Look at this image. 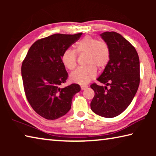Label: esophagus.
I'll return each instance as SVG.
<instances>
[{
	"label": "esophagus",
	"mask_w": 156,
	"mask_h": 156,
	"mask_svg": "<svg viewBox=\"0 0 156 156\" xmlns=\"http://www.w3.org/2000/svg\"><path fill=\"white\" fill-rule=\"evenodd\" d=\"M80 88L82 90H84V89H86L87 88H88V86L87 85H81Z\"/></svg>",
	"instance_id": "esophagus-1"
}]
</instances>
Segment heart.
Here are the masks:
<instances>
[{
	"instance_id": "heart-1",
	"label": "heart",
	"mask_w": 156,
	"mask_h": 156,
	"mask_svg": "<svg viewBox=\"0 0 156 156\" xmlns=\"http://www.w3.org/2000/svg\"><path fill=\"white\" fill-rule=\"evenodd\" d=\"M65 50L62 56L63 65L69 70H73L77 64V54H86L84 67H79L69 76L72 83L84 84L96 77L97 70L104 69L110 60V48L105 41L90 36H84L76 44V49Z\"/></svg>"
}]
</instances>
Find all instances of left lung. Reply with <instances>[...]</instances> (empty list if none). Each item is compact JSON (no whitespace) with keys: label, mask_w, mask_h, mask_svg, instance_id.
I'll return each instance as SVG.
<instances>
[{"label":"left lung","mask_w":156,"mask_h":156,"mask_svg":"<svg viewBox=\"0 0 156 156\" xmlns=\"http://www.w3.org/2000/svg\"><path fill=\"white\" fill-rule=\"evenodd\" d=\"M108 44L110 60L97 80L105 85H91L95 96L91 109L97 115L113 118L131 104L140 84V60L136 50L120 34L106 31L100 34Z\"/></svg>","instance_id":"left-lung-1"}]
</instances>
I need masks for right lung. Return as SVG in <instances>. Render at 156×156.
<instances>
[{
  "mask_svg": "<svg viewBox=\"0 0 156 156\" xmlns=\"http://www.w3.org/2000/svg\"><path fill=\"white\" fill-rule=\"evenodd\" d=\"M83 33L55 34L36 41L29 49L21 67L25 93L33 109L47 120H56L71 109L78 84L60 88L68 73L62 56Z\"/></svg>",
  "mask_w": 156,
  "mask_h": 156,
  "instance_id": "1",
  "label": "right lung"
}]
</instances>
